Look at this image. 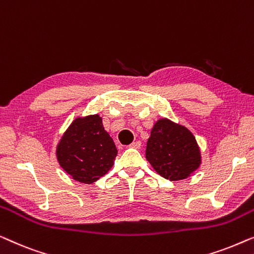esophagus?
<instances>
[{
	"mask_svg": "<svg viewBox=\"0 0 254 254\" xmlns=\"http://www.w3.org/2000/svg\"><path fill=\"white\" fill-rule=\"evenodd\" d=\"M130 147H132V148H140V147H141V142L139 141V140L133 141V142H132V144L130 145Z\"/></svg>",
	"mask_w": 254,
	"mask_h": 254,
	"instance_id": "34e87169",
	"label": "esophagus"
}]
</instances>
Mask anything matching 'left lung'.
<instances>
[{
  "instance_id": "left-lung-1",
  "label": "left lung",
  "mask_w": 254,
  "mask_h": 254,
  "mask_svg": "<svg viewBox=\"0 0 254 254\" xmlns=\"http://www.w3.org/2000/svg\"><path fill=\"white\" fill-rule=\"evenodd\" d=\"M146 159L156 173L169 181L185 180L201 163L192 132L167 119L159 120L153 127L146 146Z\"/></svg>"
}]
</instances>
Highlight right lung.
Wrapping results in <instances>:
<instances>
[{
    "label": "right lung",
    "instance_id": "1",
    "mask_svg": "<svg viewBox=\"0 0 254 254\" xmlns=\"http://www.w3.org/2000/svg\"><path fill=\"white\" fill-rule=\"evenodd\" d=\"M117 149L98 114L77 117L56 147L60 166L74 181L91 184L112 169Z\"/></svg>",
    "mask_w": 254,
    "mask_h": 254
}]
</instances>
